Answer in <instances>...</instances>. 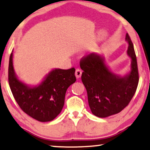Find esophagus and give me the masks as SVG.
I'll return each instance as SVG.
<instances>
[{"label": "esophagus", "instance_id": "1", "mask_svg": "<svg viewBox=\"0 0 150 150\" xmlns=\"http://www.w3.org/2000/svg\"><path fill=\"white\" fill-rule=\"evenodd\" d=\"M75 75H76V77L77 79H79V78L81 77V75H82V71H81V69H79V68H77L76 69Z\"/></svg>", "mask_w": 150, "mask_h": 150}]
</instances>
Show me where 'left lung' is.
<instances>
[{
	"label": "left lung",
	"mask_w": 150,
	"mask_h": 150,
	"mask_svg": "<svg viewBox=\"0 0 150 150\" xmlns=\"http://www.w3.org/2000/svg\"><path fill=\"white\" fill-rule=\"evenodd\" d=\"M126 40L129 45L127 53L132 59V70L127 76L112 74L98 54L86 55L80 61L83 70L81 79L87 89L90 109L98 117H106L122 111L130 103L137 89L139 77L136 54L128 33Z\"/></svg>",
	"instance_id": "8db88e82"
}]
</instances>
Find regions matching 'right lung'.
I'll list each match as a JSON object with an SVG mask.
<instances>
[{
  "mask_svg": "<svg viewBox=\"0 0 150 150\" xmlns=\"http://www.w3.org/2000/svg\"><path fill=\"white\" fill-rule=\"evenodd\" d=\"M8 81L14 98L20 108L39 122L54 120L64 105L66 91L76 81L75 68L55 69L48 74L38 87H28L16 76L13 67V53L9 57Z\"/></svg>",
  "mask_w": 150,
  "mask_h": 150,
  "instance_id": "right-lung-1",
  "label": "right lung"
}]
</instances>
